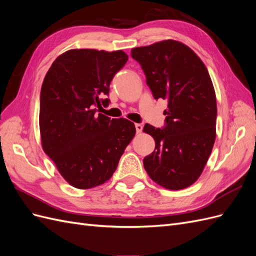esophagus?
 Returning <instances> with one entry per match:
<instances>
[{
  "label": "esophagus",
  "instance_id": "esophagus-1",
  "mask_svg": "<svg viewBox=\"0 0 256 256\" xmlns=\"http://www.w3.org/2000/svg\"><path fill=\"white\" fill-rule=\"evenodd\" d=\"M136 134H141L143 130L142 124H136Z\"/></svg>",
  "mask_w": 256,
  "mask_h": 256
}]
</instances>
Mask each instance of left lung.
<instances>
[{
  "label": "left lung",
  "mask_w": 256,
  "mask_h": 256,
  "mask_svg": "<svg viewBox=\"0 0 256 256\" xmlns=\"http://www.w3.org/2000/svg\"><path fill=\"white\" fill-rule=\"evenodd\" d=\"M154 99H166V126L146 124L156 146L143 159L152 180L168 190L194 184L216 140V102L210 76L188 46L173 40L131 50Z\"/></svg>",
  "instance_id": "obj_1"
}]
</instances>
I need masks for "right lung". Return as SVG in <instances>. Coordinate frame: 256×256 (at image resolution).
Returning a JSON list of instances; mask_svg holds the SVG:
<instances>
[{
	"mask_svg": "<svg viewBox=\"0 0 256 256\" xmlns=\"http://www.w3.org/2000/svg\"><path fill=\"white\" fill-rule=\"evenodd\" d=\"M128 60L122 51L68 50L53 62L40 92L44 152L78 189L109 180L136 134L132 122L97 113L110 100V83Z\"/></svg>",
	"mask_w": 256,
	"mask_h": 256,
	"instance_id": "1",
	"label": "right lung"
}]
</instances>
